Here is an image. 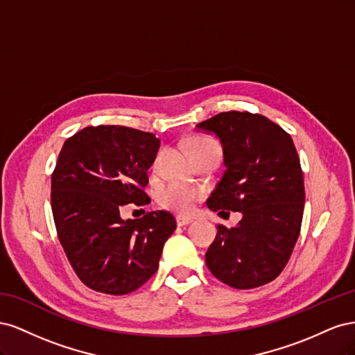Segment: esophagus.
<instances>
[{
  "label": "esophagus",
  "instance_id": "1",
  "mask_svg": "<svg viewBox=\"0 0 355 355\" xmlns=\"http://www.w3.org/2000/svg\"><path fill=\"white\" fill-rule=\"evenodd\" d=\"M194 220V218H189V216H184V214H178L176 216V223L179 227H184V225H188Z\"/></svg>",
  "mask_w": 355,
  "mask_h": 355
}]
</instances>
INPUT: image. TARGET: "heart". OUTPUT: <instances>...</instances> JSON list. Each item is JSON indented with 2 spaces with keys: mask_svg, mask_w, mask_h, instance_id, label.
Returning <instances> with one entry per match:
<instances>
[{
  "mask_svg": "<svg viewBox=\"0 0 355 355\" xmlns=\"http://www.w3.org/2000/svg\"><path fill=\"white\" fill-rule=\"evenodd\" d=\"M202 149H218L220 151L219 145L210 137H196L191 142V153L202 151ZM201 191L196 187H192L185 182H168L163 189L159 191L158 200L159 204L166 209L176 210V211H191L194 209L196 202L201 198Z\"/></svg>",
  "mask_w": 355,
  "mask_h": 355,
  "instance_id": "b5f03b06",
  "label": "heart"
}]
</instances>
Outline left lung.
<instances>
[{
	"label": "left lung",
	"mask_w": 355,
	"mask_h": 355,
	"mask_svg": "<svg viewBox=\"0 0 355 355\" xmlns=\"http://www.w3.org/2000/svg\"><path fill=\"white\" fill-rule=\"evenodd\" d=\"M196 127L216 136L223 148L225 171L207 207L243 214L237 227L218 225L207 268L234 288L270 283L290 259L304 214V175L292 137L263 115L239 111Z\"/></svg>",
	"instance_id": "1"
}]
</instances>
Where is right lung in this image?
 <instances>
[{
    "mask_svg": "<svg viewBox=\"0 0 355 355\" xmlns=\"http://www.w3.org/2000/svg\"><path fill=\"white\" fill-rule=\"evenodd\" d=\"M159 141L123 125L85 127L63 144L51 175L58 237L80 280L96 292L127 295L151 278L173 214L149 211L123 219L125 204L145 206L148 170Z\"/></svg>",
    "mask_w": 355,
    "mask_h": 355,
    "instance_id": "right-lung-1",
    "label": "right lung"
}]
</instances>
